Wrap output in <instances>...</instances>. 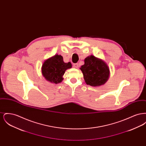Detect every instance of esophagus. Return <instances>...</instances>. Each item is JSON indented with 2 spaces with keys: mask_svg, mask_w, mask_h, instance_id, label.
I'll use <instances>...</instances> for the list:
<instances>
[{
  "mask_svg": "<svg viewBox=\"0 0 146 146\" xmlns=\"http://www.w3.org/2000/svg\"><path fill=\"white\" fill-rule=\"evenodd\" d=\"M73 67L76 68H77L78 67V63H74V64H73Z\"/></svg>",
  "mask_w": 146,
  "mask_h": 146,
  "instance_id": "1",
  "label": "esophagus"
}]
</instances>
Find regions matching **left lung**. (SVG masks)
<instances>
[{
  "instance_id": "left-lung-1",
  "label": "left lung",
  "mask_w": 146,
  "mask_h": 146,
  "mask_svg": "<svg viewBox=\"0 0 146 146\" xmlns=\"http://www.w3.org/2000/svg\"><path fill=\"white\" fill-rule=\"evenodd\" d=\"M85 83L92 86H99L107 82L110 76V68L103 60L91 55L84 60L80 68Z\"/></svg>"
}]
</instances>
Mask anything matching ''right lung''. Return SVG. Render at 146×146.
<instances>
[{
	"label": "right lung",
	"instance_id": "1",
	"mask_svg": "<svg viewBox=\"0 0 146 146\" xmlns=\"http://www.w3.org/2000/svg\"><path fill=\"white\" fill-rule=\"evenodd\" d=\"M71 67V63L64 62L62 56L55 55L43 63L42 73L47 81L52 83H60L63 79L62 76L65 71Z\"/></svg>",
	"mask_w": 146,
	"mask_h": 146
}]
</instances>
